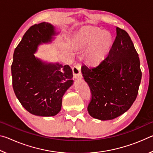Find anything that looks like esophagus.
<instances>
[{
	"label": "esophagus",
	"mask_w": 153,
	"mask_h": 153,
	"mask_svg": "<svg viewBox=\"0 0 153 153\" xmlns=\"http://www.w3.org/2000/svg\"><path fill=\"white\" fill-rule=\"evenodd\" d=\"M72 71H73V74L75 79L82 78V75L81 73V65L79 64H77L74 66L73 68H72Z\"/></svg>",
	"instance_id": "esophagus-1"
}]
</instances>
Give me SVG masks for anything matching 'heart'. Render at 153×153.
<instances>
[{
	"label": "heart",
	"mask_w": 153,
	"mask_h": 153,
	"mask_svg": "<svg viewBox=\"0 0 153 153\" xmlns=\"http://www.w3.org/2000/svg\"><path fill=\"white\" fill-rule=\"evenodd\" d=\"M76 47L81 50L88 48L86 53V60L90 65L101 61L113 46L112 36L105 30L97 27L84 26L76 34Z\"/></svg>",
	"instance_id": "heart-1"
}]
</instances>
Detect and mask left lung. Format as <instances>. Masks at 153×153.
Listing matches in <instances>:
<instances>
[{
	"instance_id": "1",
	"label": "left lung",
	"mask_w": 153,
	"mask_h": 153,
	"mask_svg": "<svg viewBox=\"0 0 153 153\" xmlns=\"http://www.w3.org/2000/svg\"><path fill=\"white\" fill-rule=\"evenodd\" d=\"M108 55L94 67H82L91 91L88 111L91 117L111 120L126 112L138 93L142 71L138 54L127 32L116 27Z\"/></svg>"
}]
</instances>
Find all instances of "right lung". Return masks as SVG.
<instances>
[{
  "label": "right lung",
  "mask_w": 153,
  "mask_h": 153,
  "mask_svg": "<svg viewBox=\"0 0 153 153\" xmlns=\"http://www.w3.org/2000/svg\"><path fill=\"white\" fill-rule=\"evenodd\" d=\"M55 27L42 22L31 26L15 49L11 65L13 88L22 105L33 115L50 117L61 111L62 98L73 84L68 65L47 63L34 56L38 45L50 42Z\"/></svg>",
  "instance_id": "obj_1"
}]
</instances>
